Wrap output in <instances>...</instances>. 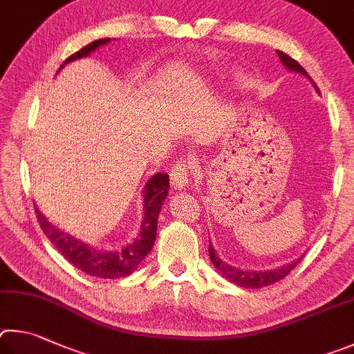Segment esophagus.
<instances>
[{"label":"esophagus","instance_id":"esophagus-1","mask_svg":"<svg viewBox=\"0 0 354 354\" xmlns=\"http://www.w3.org/2000/svg\"><path fill=\"white\" fill-rule=\"evenodd\" d=\"M191 161L183 160L172 167L171 171V185L174 189H183L189 183L191 177Z\"/></svg>","mask_w":354,"mask_h":354}]
</instances>
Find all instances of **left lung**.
<instances>
[{
	"label": "left lung",
	"instance_id": "1",
	"mask_svg": "<svg viewBox=\"0 0 354 354\" xmlns=\"http://www.w3.org/2000/svg\"><path fill=\"white\" fill-rule=\"evenodd\" d=\"M277 54H278V57H280L281 64H283L284 68H286V70L292 71V73H299V74H301V76L308 77L309 80H311V84L314 85L315 91L319 93L317 85L313 82V79L309 77V74L305 71V68H303L299 64V62L290 59L288 54H284L281 51H277ZM208 253H209V259H212V263L216 268V270H218L222 277L227 278V280L230 283H234L236 286L250 288V289L264 288V286H269V284H274L277 281H280L281 278L286 277L289 272L292 270L295 266L301 261V258H303V257H299L297 259H294V261L281 266V268L270 269V270H243L239 268H234V266L228 264L225 261H222L212 244H209V247H208Z\"/></svg>",
	"mask_w": 354,
	"mask_h": 354
}]
</instances>
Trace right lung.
Instances as JSON below:
<instances>
[{
  "mask_svg": "<svg viewBox=\"0 0 354 354\" xmlns=\"http://www.w3.org/2000/svg\"><path fill=\"white\" fill-rule=\"evenodd\" d=\"M110 39H101L88 43L80 51L70 55L64 64L60 65L59 71L66 64L73 60L82 59L96 51L99 46L107 45ZM57 71V73H59ZM169 189V176L165 172H157L146 182L142 188V221L140 225V233L132 243L124 245L118 250H97L90 244H85L84 241L71 236L66 232L59 230L53 225L43 213L35 205V214L39 219L43 233L51 241V244L57 249L62 257L74 268L79 269L84 274L97 278H121L127 277L138 269L142 259L151 253L155 236H157V222L161 205L167 197Z\"/></svg>",
  "mask_w": 354,
  "mask_h": 354,
  "instance_id": "obj_1",
  "label": "right lung"
}]
</instances>
